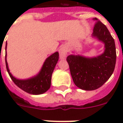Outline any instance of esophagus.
<instances>
[{
	"label": "esophagus",
	"mask_w": 123,
	"mask_h": 123,
	"mask_svg": "<svg viewBox=\"0 0 123 123\" xmlns=\"http://www.w3.org/2000/svg\"><path fill=\"white\" fill-rule=\"evenodd\" d=\"M67 52H68V50L67 49H66V47H62L59 50V57H60V59H64L66 58V55H67Z\"/></svg>",
	"instance_id": "esophagus-1"
}]
</instances>
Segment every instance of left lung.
<instances>
[{
    "label": "left lung",
    "mask_w": 123,
    "mask_h": 123,
    "mask_svg": "<svg viewBox=\"0 0 123 123\" xmlns=\"http://www.w3.org/2000/svg\"><path fill=\"white\" fill-rule=\"evenodd\" d=\"M96 21L92 36L105 44V51L97 57L87 58L80 55H68L66 58L74 84L84 90H94L102 86L113 73L116 60L114 40L106 26Z\"/></svg>",
    "instance_id": "left-lung-1"
}]
</instances>
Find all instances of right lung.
Instances as JSON below:
<instances>
[{
	"label": "right lung",
	"mask_w": 123,
	"mask_h": 123,
	"mask_svg": "<svg viewBox=\"0 0 123 123\" xmlns=\"http://www.w3.org/2000/svg\"><path fill=\"white\" fill-rule=\"evenodd\" d=\"M7 49V45L5 50ZM5 55V63L8 73L13 83L25 92L31 94H41L46 92L50 87L51 77L55 67L59 59V53L56 52L49 57L44 63L40 73L36 77L25 80H20L12 76L8 68Z\"/></svg>",
	"instance_id": "1"
}]
</instances>
